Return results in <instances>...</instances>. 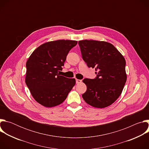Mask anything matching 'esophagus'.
<instances>
[{
	"instance_id": "34e87169",
	"label": "esophagus",
	"mask_w": 149,
	"mask_h": 149,
	"mask_svg": "<svg viewBox=\"0 0 149 149\" xmlns=\"http://www.w3.org/2000/svg\"><path fill=\"white\" fill-rule=\"evenodd\" d=\"M82 82L81 79H76V83L77 84H79Z\"/></svg>"
}]
</instances>
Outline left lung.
<instances>
[{
	"instance_id": "8db88e82",
	"label": "left lung",
	"mask_w": 149,
	"mask_h": 149,
	"mask_svg": "<svg viewBox=\"0 0 149 149\" xmlns=\"http://www.w3.org/2000/svg\"><path fill=\"white\" fill-rule=\"evenodd\" d=\"M83 60L95 68L97 77L85 78L87 91L84 101L95 108L107 107L121 95L127 80L125 60L110 43L105 41L82 40L78 42Z\"/></svg>"
}]
</instances>
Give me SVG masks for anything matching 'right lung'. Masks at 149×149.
Returning <instances> with one entry per match:
<instances>
[{
	"instance_id": "1",
	"label": "right lung",
	"mask_w": 149,
	"mask_h": 149,
	"mask_svg": "<svg viewBox=\"0 0 149 149\" xmlns=\"http://www.w3.org/2000/svg\"><path fill=\"white\" fill-rule=\"evenodd\" d=\"M77 40H57L40 45L26 62L25 82L33 98L45 107L62 103L75 86L74 78L60 75L69 51Z\"/></svg>"
}]
</instances>
